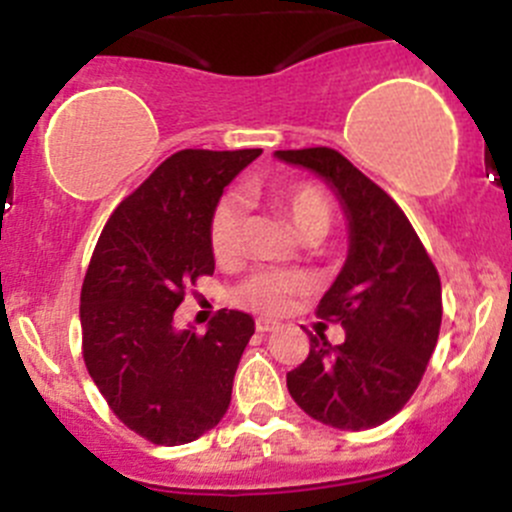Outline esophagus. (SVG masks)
Wrapping results in <instances>:
<instances>
[{
    "mask_svg": "<svg viewBox=\"0 0 512 512\" xmlns=\"http://www.w3.org/2000/svg\"><path fill=\"white\" fill-rule=\"evenodd\" d=\"M273 328H278V323L271 321V318H256V331L268 333V331H273Z\"/></svg>",
    "mask_w": 512,
    "mask_h": 512,
    "instance_id": "1",
    "label": "esophagus"
}]
</instances>
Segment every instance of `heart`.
I'll use <instances>...</instances> for the list:
<instances>
[{"mask_svg":"<svg viewBox=\"0 0 512 512\" xmlns=\"http://www.w3.org/2000/svg\"><path fill=\"white\" fill-rule=\"evenodd\" d=\"M271 199L278 209L286 211V216L301 236H323L331 229L333 209L321 186L308 184V181H296V184L273 189ZM241 226H244V201H241V196H221L209 219L211 254L219 263L231 261V258L239 254ZM298 288H301V278L293 276V273L258 271L236 288L234 301L239 306L251 308V311L273 313L283 308L288 296L296 293Z\"/></svg>","mask_w":512,"mask_h":512,"instance_id":"1","label":"heart"}]
</instances>
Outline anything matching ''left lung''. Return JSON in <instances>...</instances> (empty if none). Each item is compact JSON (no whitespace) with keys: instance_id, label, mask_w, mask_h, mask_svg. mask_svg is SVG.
Here are the masks:
<instances>
[{"instance_id":"left-lung-1","label":"left lung","mask_w":512,"mask_h":512,"mask_svg":"<svg viewBox=\"0 0 512 512\" xmlns=\"http://www.w3.org/2000/svg\"><path fill=\"white\" fill-rule=\"evenodd\" d=\"M276 156L326 179L351 229L346 263L316 308L346 341L311 333L308 358L286 373L288 393L326 426L376 428L411 401L438 343V271L401 206L346 156L328 146Z\"/></svg>"}]
</instances>
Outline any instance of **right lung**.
<instances>
[{"mask_svg": "<svg viewBox=\"0 0 512 512\" xmlns=\"http://www.w3.org/2000/svg\"><path fill=\"white\" fill-rule=\"evenodd\" d=\"M261 149L171 154L114 209L82 286L86 371L114 416L156 445H184L224 418L254 318L221 308L209 331H176L186 288L214 273L209 219Z\"/></svg>", "mask_w": 512, "mask_h": 512, "instance_id": "right-lung-1", "label": "right lung"}]
</instances>
